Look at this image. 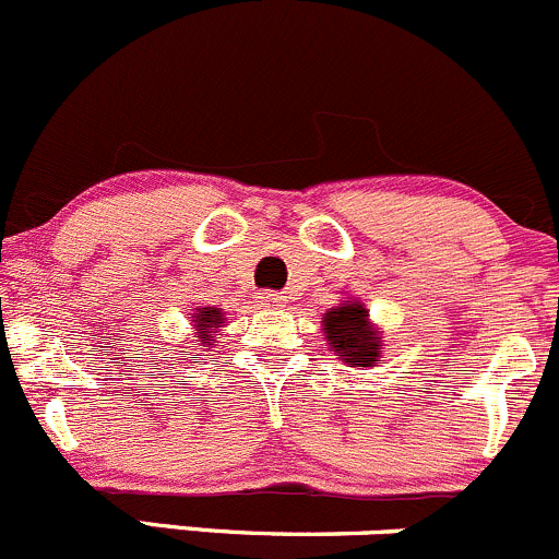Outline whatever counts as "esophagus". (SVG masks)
Segmentation results:
<instances>
[{
  "instance_id": "1",
  "label": "esophagus",
  "mask_w": 559,
  "mask_h": 559,
  "mask_svg": "<svg viewBox=\"0 0 559 559\" xmlns=\"http://www.w3.org/2000/svg\"><path fill=\"white\" fill-rule=\"evenodd\" d=\"M258 298H261L263 307H269V309H282V307H285V301H287V298L277 290H263Z\"/></svg>"
}]
</instances>
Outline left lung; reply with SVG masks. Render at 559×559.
Instances as JSON below:
<instances>
[{
  "label": "left lung",
  "instance_id": "obj_1",
  "mask_svg": "<svg viewBox=\"0 0 559 559\" xmlns=\"http://www.w3.org/2000/svg\"><path fill=\"white\" fill-rule=\"evenodd\" d=\"M368 314L364 304H344V307L331 309L322 320L328 344L333 353L342 355L344 364L349 366H371L379 358V336L368 325Z\"/></svg>",
  "mask_w": 559,
  "mask_h": 559
}]
</instances>
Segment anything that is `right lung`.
Masks as SVG:
<instances>
[{"label": "right lung", "instance_id": "obj_1", "mask_svg": "<svg viewBox=\"0 0 559 559\" xmlns=\"http://www.w3.org/2000/svg\"><path fill=\"white\" fill-rule=\"evenodd\" d=\"M221 320H223V314L217 312V309H210V307L199 309V314H195L193 322H195V333H199L201 344L215 342V333H217V328H221Z\"/></svg>", "mask_w": 559, "mask_h": 559}]
</instances>
